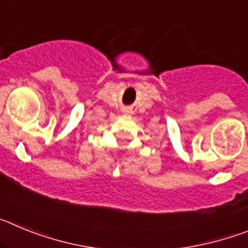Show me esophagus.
I'll list each match as a JSON object with an SVG mask.
<instances>
[{"instance_id":"obj_1","label":"esophagus","mask_w":248,"mask_h":248,"mask_svg":"<svg viewBox=\"0 0 248 248\" xmlns=\"http://www.w3.org/2000/svg\"><path fill=\"white\" fill-rule=\"evenodd\" d=\"M125 113H130V111H129V110H126V111H125Z\"/></svg>"}]
</instances>
